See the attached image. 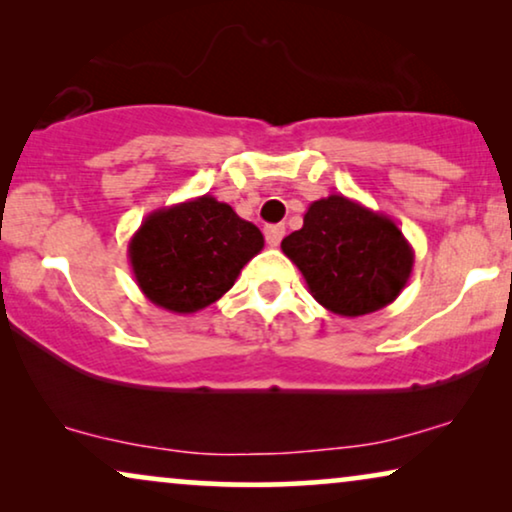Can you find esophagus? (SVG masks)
<instances>
[{
    "mask_svg": "<svg viewBox=\"0 0 512 512\" xmlns=\"http://www.w3.org/2000/svg\"><path fill=\"white\" fill-rule=\"evenodd\" d=\"M284 237V226H268L265 228V242L270 244V247H277L279 242H282Z\"/></svg>",
    "mask_w": 512,
    "mask_h": 512,
    "instance_id": "esophagus-1",
    "label": "esophagus"
}]
</instances>
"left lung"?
<instances>
[{"label":"left lung","mask_w":512,"mask_h":512,"mask_svg":"<svg viewBox=\"0 0 512 512\" xmlns=\"http://www.w3.org/2000/svg\"><path fill=\"white\" fill-rule=\"evenodd\" d=\"M282 251L303 272L312 298L340 317L394 303L415 265V251L387 214L340 193L314 200Z\"/></svg>","instance_id":"8db88e82"}]
</instances>
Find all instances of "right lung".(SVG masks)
I'll list each match as a JSON object with an SVG mask.
<instances>
[{"instance_id": "1", "label": "right lung", "mask_w": 512, "mask_h": 512, "mask_svg": "<svg viewBox=\"0 0 512 512\" xmlns=\"http://www.w3.org/2000/svg\"><path fill=\"white\" fill-rule=\"evenodd\" d=\"M263 233L212 195L151 212L128 244L135 282L153 305L205 310L263 249Z\"/></svg>"}]
</instances>
